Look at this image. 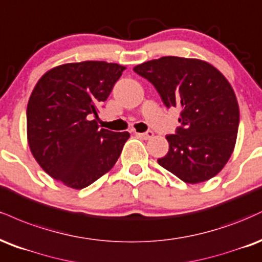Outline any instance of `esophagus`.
Returning <instances> with one entry per match:
<instances>
[{
    "label": "esophagus",
    "instance_id": "34e87169",
    "mask_svg": "<svg viewBox=\"0 0 262 262\" xmlns=\"http://www.w3.org/2000/svg\"><path fill=\"white\" fill-rule=\"evenodd\" d=\"M136 136L143 138V140H149L153 137V131H146V132H136Z\"/></svg>",
    "mask_w": 262,
    "mask_h": 262
}]
</instances>
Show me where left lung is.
<instances>
[{
	"label": "left lung",
	"mask_w": 262,
	"mask_h": 262,
	"mask_svg": "<svg viewBox=\"0 0 262 262\" xmlns=\"http://www.w3.org/2000/svg\"><path fill=\"white\" fill-rule=\"evenodd\" d=\"M155 85L167 107L180 110V126L168 135L159 165L187 184L210 180L227 164L239 127L232 85L216 67L198 58L164 56L134 67Z\"/></svg>",
	"instance_id": "left-lung-1"
}]
</instances>
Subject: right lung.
<instances>
[{
	"label": "right lung",
	"mask_w": 262,
	"mask_h": 262,
	"mask_svg": "<svg viewBox=\"0 0 262 262\" xmlns=\"http://www.w3.org/2000/svg\"><path fill=\"white\" fill-rule=\"evenodd\" d=\"M126 67L105 61L61 64L34 87L27 135L39 165L63 185L81 190L114 167L128 132L99 128L94 118Z\"/></svg>",
	"instance_id": "right-lung-1"
}]
</instances>
